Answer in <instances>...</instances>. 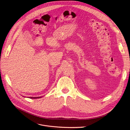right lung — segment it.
Returning <instances> with one entry per match:
<instances>
[{"instance_id":"add662e5","label":"right lung","mask_w":130,"mask_h":130,"mask_svg":"<svg viewBox=\"0 0 130 130\" xmlns=\"http://www.w3.org/2000/svg\"><path fill=\"white\" fill-rule=\"evenodd\" d=\"M42 97H29V98H31V99H37V98H41Z\"/></svg>"}]
</instances>
